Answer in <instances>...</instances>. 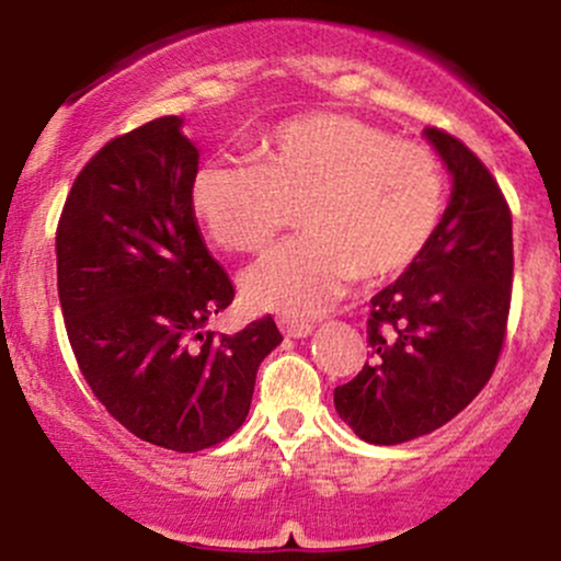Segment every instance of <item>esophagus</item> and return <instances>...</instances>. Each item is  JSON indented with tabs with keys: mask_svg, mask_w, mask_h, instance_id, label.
Here are the masks:
<instances>
[{
	"mask_svg": "<svg viewBox=\"0 0 561 561\" xmlns=\"http://www.w3.org/2000/svg\"><path fill=\"white\" fill-rule=\"evenodd\" d=\"M278 325H280V331L286 333V336H291V339L310 336L312 329H314L312 323H305V320H288V318H280Z\"/></svg>",
	"mask_w": 561,
	"mask_h": 561,
	"instance_id": "esophagus-1",
	"label": "esophagus"
}]
</instances>
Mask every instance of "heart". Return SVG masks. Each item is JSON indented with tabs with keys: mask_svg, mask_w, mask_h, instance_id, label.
Here are the masks:
<instances>
[{
	"mask_svg": "<svg viewBox=\"0 0 561 561\" xmlns=\"http://www.w3.org/2000/svg\"><path fill=\"white\" fill-rule=\"evenodd\" d=\"M254 159H209L191 204L222 249L256 254L299 209L305 236L243 275L251 310L314 318L355 280L405 273L445 211V174L430 145L400 140L347 113H307L262 137Z\"/></svg>",
	"mask_w": 561,
	"mask_h": 561,
	"instance_id": "1",
	"label": "heart"
}]
</instances>
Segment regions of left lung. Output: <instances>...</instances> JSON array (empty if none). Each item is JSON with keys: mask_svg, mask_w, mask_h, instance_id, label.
<instances>
[{"mask_svg": "<svg viewBox=\"0 0 561 561\" xmlns=\"http://www.w3.org/2000/svg\"><path fill=\"white\" fill-rule=\"evenodd\" d=\"M424 135L453 174L432 243L370 299V360L333 389L365 443L398 445L448 424L493 376L512 307V209L490 169L458 137Z\"/></svg>", "mask_w": 561, "mask_h": 561, "instance_id": "1", "label": "left lung"}]
</instances>
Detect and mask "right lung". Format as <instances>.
Wrapping results in <instances>:
<instances>
[{
  "instance_id": "add662e5",
  "label": "right lung",
  "mask_w": 561,
  "mask_h": 561,
  "mask_svg": "<svg viewBox=\"0 0 561 561\" xmlns=\"http://www.w3.org/2000/svg\"><path fill=\"white\" fill-rule=\"evenodd\" d=\"M178 116L105 142L62 206L58 297L81 376L124 430L198 453L249 416L256 368L283 342L275 320L204 331L236 297L196 228L198 150Z\"/></svg>"
}]
</instances>
